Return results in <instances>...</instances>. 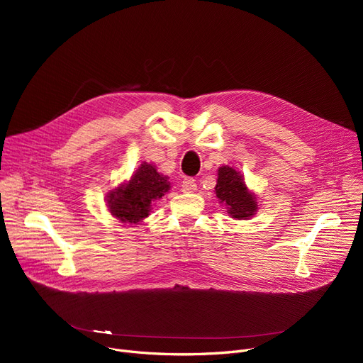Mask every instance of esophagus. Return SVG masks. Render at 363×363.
I'll return each instance as SVG.
<instances>
[{
	"mask_svg": "<svg viewBox=\"0 0 363 363\" xmlns=\"http://www.w3.org/2000/svg\"><path fill=\"white\" fill-rule=\"evenodd\" d=\"M181 189H182L184 193H194L196 189H197V182H196V179H193V178H185V179L182 181Z\"/></svg>",
	"mask_w": 363,
	"mask_h": 363,
	"instance_id": "1",
	"label": "esophagus"
}]
</instances>
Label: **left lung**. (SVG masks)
<instances>
[{
	"instance_id": "obj_1",
	"label": "left lung",
	"mask_w": 363,
	"mask_h": 363,
	"mask_svg": "<svg viewBox=\"0 0 363 363\" xmlns=\"http://www.w3.org/2000/svg\"><path fill=\"white\" fill-rule=\"evenodd\" d=\"M215 191L219 203L226 206V212L233 218L249 219L257 211L255 194L247 189L242 175H240V172H237L234 167H219Z\"/></svg>"
}]
</instances>
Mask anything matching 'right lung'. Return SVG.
I'll return each instance as SVG.
<instances>
[{"mask_svg":"<svg viewBox=\"0 0 363 363\" xmlns=\"http://www.w3.org/2000/svg\"><path fill=\"white\" fill-rule=\"evenodd\" d=\"M169 188L167 177L160 175L155 166L144 162L128 184L107 194L108 211L122 223H138L150 215L151 203L162 199Z\"/></svg>","mask_w":363,"mask_h":363,"instance_id":"add662e5","label":"right lung"}]
</instances>
